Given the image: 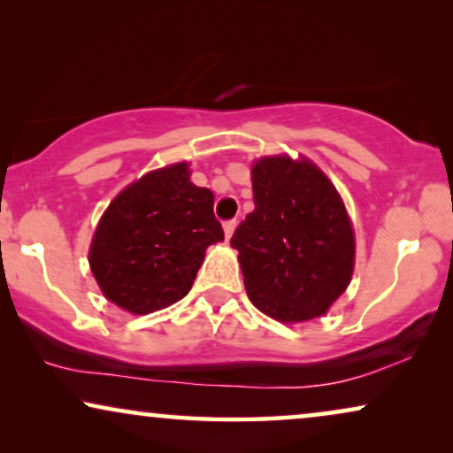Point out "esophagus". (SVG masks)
<instances>
[{
    "mask_svg": "<svg viewBox=\"0 0 453 453\" xmlns=\"http://www.w3.org/2000/svg\"><path fill=\"white\" fill-rule=\"evenodd\" d=\"M225 234H226V239H231L233 237V233H234V228H237V220H226L225 222Z\"/></svg>",
    "mask_w": 453,
    "mask_h": 453,
    "instance_id": "34e87169",
    "label": "esophagus"
}]
</instances>
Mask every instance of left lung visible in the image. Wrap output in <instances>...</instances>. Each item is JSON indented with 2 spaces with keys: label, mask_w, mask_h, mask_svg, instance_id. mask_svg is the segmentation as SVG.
Listing matches in <instances>:
<instances>
[{
  "label": "left lung",
  "mask_w": 453,
  "mask_h": 453,
  "mask_svg": "<svg viewBox=\"0 0 453 453\" xmlns=\"http://www.w3.org/2000/svg\"><path fill=\"white\" fill-rule=\"evenodd\" d=\"M251 188L256 210L231 239L247 296L280 324L321 318L355 272V228L336 185L303 154H270L253 160Z\"/></svg>",
  "instance_id": "obj_1"
}]
</instances>
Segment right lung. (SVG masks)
Wrapping results in <instances>:
<instances>
[{
  "label": "right lung",
  "instance_id": "add662e5",
  "mask_svg": "<svg viewBox=\"0 0 453 453\" xmlns=\"http://www.w3.org/2000/svg\"><path fill=\"white\" fill-rule=\"evenodd\" d=\"M212 208L214 194L191 183L188 160L123 188L103 212L88 250L104 299L134 315L181 301L208 247L225 241Z\"/></svg>",
  "mask_w": 453,
  "mask_h": 453
}]
</instances>
